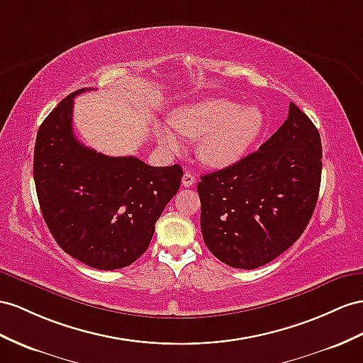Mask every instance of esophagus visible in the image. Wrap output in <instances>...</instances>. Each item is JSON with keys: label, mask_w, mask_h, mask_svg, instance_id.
Segmentation results:
<instances>
[{"label": "esophagus", "mask_w": 363, "mask_h": 363, "mask_svg": "<svg viewBox=\"0 0 363 363\" xmlns=\"http://www.w3.org/2000/svg\"><path fill=\"white\" fill-rule=\"evenodd\" d=\"M194 182H196V178H194V174L190 173V172H185L184 176H182V185H184V187H190V185H193Z\"/></svg>", "instance_id": "obj_1"}]
</instances>
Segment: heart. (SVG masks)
Returning a JSON list of instances; mask_svg holds the SVG:
<instances>
[{
  "label": "heart",
  "instance_id": "obj_1",
  "mask_svg": "<svg viewBox=\"0 0 363 363\" xmlns=\"http://www.w3.org/2000/svg\"><path fill=\"white\" fill-rule=\"evenodd\" d=\"M170 124L179 133L199 138L198 155L207 165L222 169L238 162L264 127V113L255 106L239 107L228 99H207L176 110ZM157 141L173 148L178 139L167 128H157Z\"/></svg>",
  "mask_w": 363,
  "mask_h": 363
}]
</instances>
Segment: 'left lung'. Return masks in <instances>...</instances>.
Listing matches in <instances>:
<instances>
[{"label":"left lung","mask_w":363,"mask_h":363,"mask_svg":"<svg viewBox=\"0 0 363 363\" xmlns=\"http://www.w3.org/2000/svg\"><path fill=\"white\" fill-rule=\"evenodd\" d=\"M322 144L296 104L257 152L201 176V231L220 262L253 270L290 248L318 202Z\"/></svg>","instance_id":"8db88e82"}]
</instances>
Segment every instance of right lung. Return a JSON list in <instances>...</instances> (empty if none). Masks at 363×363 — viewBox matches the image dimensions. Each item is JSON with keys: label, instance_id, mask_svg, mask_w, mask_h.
I'll return each instance as SVG.
<instances>
[{"label": "right lung", "instance_id": "right-lung-1", "mask_svg": "<svg viewBox=\"0 0 363 363\" xmlns=\"http://www.w3.org/2000/svg\"><path fill=\"white\" fill-rule=\"evenodd\" d=\"M64 98L36 133L33 179L57 244L96 270H118L141 256L182 167H152L135 156H106L73 135V98Z\"/></svg>", "mask_w": 363, "mask_h": 363}]
</instances>
